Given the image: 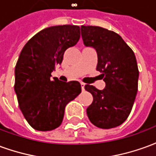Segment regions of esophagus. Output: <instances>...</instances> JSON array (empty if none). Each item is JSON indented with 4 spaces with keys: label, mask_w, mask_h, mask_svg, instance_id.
<instances>
[{
    "label": "esophagus",
    "mask_w": 156,
    "mask_h": 156,
    "mask_svg": "<svg viewBox=\"0 0 156 156\" xmlns=\"http://www.w3.org/2000/svg\"><path fill=\"white\" fill-rule=\"evenodd\" d=\"M84 86H85L84 83H81V88H82V90H83V91L84 90Z\"/></svg>",
    "instance_id": "1"
}]
</instances>
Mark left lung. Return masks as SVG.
<instances>
[{
  "label": "left lung",
  "mask_w": 156,
  "mask_h": 156,
  "mask_svg": "<svg viewBox=\"0 0 156 156\" xmlns=\"http://www.w3.org/2000/svg\"><path fill=\"white\" fill-rule=\"evenodd\" d=\"M81 35L85 46L97 51L96 69L106 83L103 90L85 85L94 97L87 115L98 128L117 127L129 117L137 94L139 69L134 51L116 32L100 27L81 26Z\"/></svg>",
  "instance_id": "1"
}]
</instances>
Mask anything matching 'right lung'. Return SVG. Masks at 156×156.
Returning a JSON list of instances; mask_svg holds the SVG:
<instances>
[{"label":"right lung","instance_id":"right-lung-1","mask_svg":"<svg viewBox=\"0 0 156 156\" xmlns=\"http://www.w3.org/2000/svg\"><path fill=\"white\" fill-rule=\"evenodd\" d=\"M79 38L78 26H54L37 32L22 48L15 68L14 89L19 108L34 129L49 131L59 127L66 105L81 93L78 81L51 78L64 51Z\"/></svg>","mask_w":156,"mask_h":156}]
</instances>
